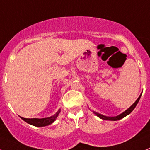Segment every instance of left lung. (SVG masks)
Returning a JSON list of instances; mask_svg holds the SVG:
<instances>
[{
    "label": "left lung",
    "instance_id": "1",
    "mask_svg": "<svg viewBox=\"0 0 150 150\" xmlns=\"http://www.w3.org/2000/svg\"><path fill=\"white\" fill-rule=\"evenodd\" d=\"M141 96H142V94H141V95L139 96V97L138 98V99H137V100L135 101V102H134L133 104H132V106L129 107V108H128V109L127 110H125V112H122V113H121L120 115H117V116H114V117L105 116V115H102V114H100V113H98V112H94V111H93V112L96 114V115H97L98 117H99L100 119H103V120H110V121H117V120H119V119H123L124 117H125V116H127V115H129V114L130 113V112H132V111L134 109H135V107H136L137 104H138V102H139V99H140Z\"/></svg>",
    "mask_w": 150,
    "mask_h": 150
}]
</instances>
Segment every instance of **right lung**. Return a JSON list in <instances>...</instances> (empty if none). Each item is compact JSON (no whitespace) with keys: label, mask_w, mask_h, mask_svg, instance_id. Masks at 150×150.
I'll return each mask as SVG.
<instances>
[{"label":"right lung","mask_w":150,"mask_h":150,"mask_svg":"<svg viewBox=\"0 0 150 150\" xmlns=\"http://www.w3.org/2000/svg\"><path fill=\"white\" fill-rule=\"evenodd\" d=\"M59 112H60V109L57 112L56 114H54L52 116L48 117V118H43V119H36V118H35V119H25V118H23V117H21V118L23 120L25 121V122H27L29 125H33V126L45 127L50 125L54 122L57 118Z\"/></svg>","instance_id":"right-lung-1"}]
</instances>
